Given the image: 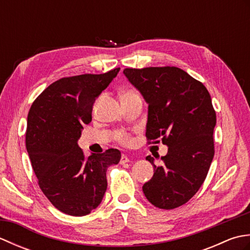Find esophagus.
I'll use <instances>...</instances> for the list:
<instances>
[{
	"instance_id": "1",
	"label": "esophagus",
	"mask_w": 250,
	"mask_h": 250,
	"mask_svg": "<svg viewBox=\"0 0 250 250\" xmlns=\"http://www.w3.org/2000/svg\"><path fill=\"white\" fill-rule=\"evenodd\" d=\"M130 162V159L128 158V156L125 155H122L121 159H120V164H125V163H129Z\"/></svg>"
}]
</instances>
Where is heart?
I'll return each mask as SVG.
<instances>
[{
    "mask_svg": "<svg viewBox=\"0 0 250 250\" xmlns=\"http://www.w3.org/2000/svg\"><path fill=\"white\" fill-rule=\"evenodd\" d=\"M132 93H136L133 90H129V91H125L124 94H132ZM116 140L118 141L119 143L124 145H129L131 143V139H130V135L126 133L125 131H118L116 132Z\"/></svg>",
    "mask_w": 250,
    "mask_h": 250,
    "instance_id": "1",
    "label": "heart"
}]
</instances>
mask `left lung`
<instances>
[{
	"label": "left lung",
	"mask_w": 250,
	"mask_h": 250,
	"mask_svg": "<svg viewBox=\"0 0 250 250\" xmlns=\"http://www.w3.org/2000/svg\"><path fill=\"white\" fill-rule=\"evenodd\" d=\"M124 74L148 104V144L161 141L168 147L160 166L146 157L153 176L143 192L158 208H176L198 192L213 161L216 111L209 92L175 66L125 68Z\"/></svg>",
	"instance_id": "left-lung-1"
}]
</instances>
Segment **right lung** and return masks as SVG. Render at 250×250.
<instances>
[{
  "instance_id": "obj_1",
  "label": "right lung",
  "mask_w": 250,
  "mask_h": 250,
  "mask_svg": "<svg viewBox=\"0 0 250 250\" xmlns=\"http://www.w3.org/2000/svg\"><path fill=\"white\" fill-rule=\"evenodd\" d=\"M119 71L63 77L30 108L25 147L32 167L43 193L64 214L84 216L97 208L107 188V167L120 161L118 149L87 158L77 144L83 126L92 120L95 99Z\"/></svg>"
}]
</instances>
